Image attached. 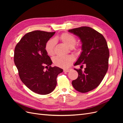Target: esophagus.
I'll return each instance as SVG.
<instances>
[{"instance_id":"esophagus-1","label":"esophagus","mask_w":123,"mask_h":123,"mask_svg":"<svg viewBox=\"0 0 123 123\" xmlns=\"http://www.w3.org/2000/svg\"><path fill=\"white\" fill-rule=\"evenodd\" d=\"M71 70V69H65L64 70V72H68L70 71Z\"/></svg>"}]
</instances>
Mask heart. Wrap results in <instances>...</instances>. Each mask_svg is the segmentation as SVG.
<instances>
[{
    "instance_id": "obj_1",
    "label": "heart",
    "mask_w": 123,
    "mask_h": 123,
    "mask_svg": "<svg viewBox=\"0 0 123 123\" xmlns=\"http://www.w3.org/2000/svg\"><path fill=\"white\" fill-rule=\"evenodd\" d=\"M58 39L64 43L70 48H73L76 43V38L73 35L69 33H62L58 37ZM57 38H52L46 43L45 51L47 54L49 56H52L54 53V48ZM74 62V58L71 56H56L53 58L54 64L61 68H67L71 65Z\"/></svg>"
}]
</instances>
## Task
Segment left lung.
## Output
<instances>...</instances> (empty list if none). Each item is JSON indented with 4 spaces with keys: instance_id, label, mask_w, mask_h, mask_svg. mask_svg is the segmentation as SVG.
I'll return each instance as SVG.
<instances>
[{
    "instance_id": "1",
    "label": "left lung",
    "mask_w": 123,
    "mask_h": 123,
    "mask_svg": "<svg viewBox=\"0 0 123 123\" xmlns=\"http://www.w3.org/2000/svg\"><path fill=\"white\" fill-rule=\"evenodd\" d=\"M68 32L79 37L82 43V52L74 65H86L84 72L75 69L79 76L72 84L77 91L87 92L98 86L107 72L109 57L107 43L102 34L90 27H81Z\"/></svg>"
}]
</instances>
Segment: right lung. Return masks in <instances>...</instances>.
Masks as SVG:
<instances>
[{
  "mask_svg": "<svg viewBox=\"0 0 123 123\" xmlns=\"http://www.w3.org/2000/svg\"><path fill=\"white\" fill-rule=\"evenodd\" d=\"M54 32L34 31L25 34L15 48L14 60L21 80L31 91L41 95L52 92L56 78L63 70L52 64L45 51L46 43ZM48 67L44 70V66Z\"/></svg>",
  "mask_w": 123,
  "mask_h": 123,
  "instance_id": "1",
  "label": "right lung"
}]
</instances>
